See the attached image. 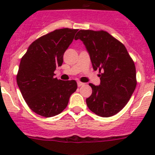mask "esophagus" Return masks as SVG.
I'll return each instance as SVG.
<instances>
[{"label": "esophagus", "instance_id": "34e87169", "mask_svg": "<svg viewBox=\"0 0 155 155\" xmlns=\"http://www.w3.org/2000/svg\"><path fill=\"white\" fill-rule=\"evenodd\" d=\"M83 85H84V83H82V82L81 81H78V87H81V86Z\"/></svg>", "mask_w": 155, "mask_h": 155}]
</instances>
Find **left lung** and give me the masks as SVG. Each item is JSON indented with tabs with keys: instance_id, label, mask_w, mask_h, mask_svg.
Segmentation results:
<instances>
[{
	"instance_id": "8db88e82",
	"label": "left lung",
	"mask_w": 155,
	"mask_h": 155,
	"mask_svg": "<svg viewBox=\"0 0 155 155\" xmlns=\"http://www.w3.org/2000/svg\"><path fill=\"white\" fill-rule=\"evenodd\" d=\"M81 39L89 53L93 69L102 73L100 85L90 83L92 93L87 107L102 117H110L124 109L137 86L136 68L125 46L107 31L80 30Z\"/></svg>"
}]
</instances>
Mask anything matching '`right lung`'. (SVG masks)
Wrapping results in <instances>:
<instances>
[{
  "mask_svg": "<svg viewBox=\"0 0 155 155\" xmlns=\"http://www.w3.org/2000/svg\"><path fill=\"white\" fill-rule=\"evenodd\" d=\"M78 30L61 28L42 35L21 57L16 77L18 86L28 107L39 116L52 117L62 113L78 87L74 80L53 78Z\"/></svg>",
  "mask_w": 155,
  "mask_h": 155,
  "instance_id": "obj_1",
  "label": "right lung"
}]
</instances>
